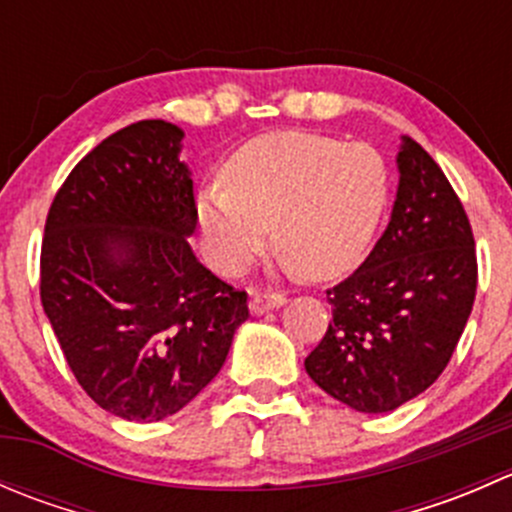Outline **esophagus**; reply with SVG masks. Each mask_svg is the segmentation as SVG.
Masks as SVG:
<instances>
[{
  "label": "esophagus",
  "instance_id": "esophagus-1",
  "mask_svg": "<svg viewBox=\"0 0 512 512\" xmlns=\"http://www.w3.org/2000/svg\"><path fill=\"white\" fill-rule=\"evenodd\" d=\"M287 302L285 294H277V292H267V294H255V297H250V312L252 314H265L270 312V309H277L282 307V304Z\"/></svg>",
  "mask_w": 512,
  "mask_h": 512
}]
</instances>
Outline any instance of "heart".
Instances as JSON below:
<instances>
[{"label": "heart", "instance_id": "b5f03b06", "mask_svg": "<svg viewBox=\"0 0 512 512\" xmlns=\"http://www.w3.org/2000/svg\"><path fill=\"white\" fill-rule=\"evenodd\" d=\"M225 185L198 195L210 265L225 277L250 270L270 242L287 272L334 280L364 260L389 205V168L376 148L307 131L255 138L225 163Z\"/></svg>", "mask_w": 512, "mask_h": 512}]
</instances>
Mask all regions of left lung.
I'll return each mask as SVG.
<instances>
[{"mask_svg": "<svg viewBox=\"0 0 512 512\" xmlns=\"http://www.w3.org/2000/svg\"><path fill=\"white\" fill-rule=\"evenodd\" d=\"M399 188L384 235L327 289L332 322L304 359L309 379L361 414H386L441 376L476 299V242L438 163L401 136Z\"/></svg>", "mask_w": 512, "mask_h": 512, "instance_id": "1", "label": "left lung"}]
</instances>
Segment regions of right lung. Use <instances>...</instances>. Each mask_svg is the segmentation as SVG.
Returning <instances> with one entry per match:
<instances>
[{
    "label": "right lung",
    "instance_id": "1",
    "mask_svg": "<svg viewBox=\"0 0 512 512\" xmlns=\"http://www.w3.org/2000/svg\"><path fill=\"white\" fill-rule=\"evenodd\" d=\"M183 128L138 121L79 160L41 242V304L81 389L108 414H178L223 369L247 294L203 267Z\"/></svg>",
    "mask_w": 512,
    "mask_h": 512
}]
</instances>
